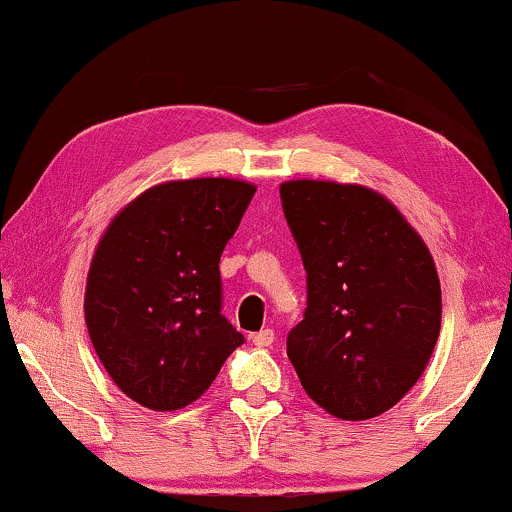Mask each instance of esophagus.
I'll use <instances>...</instances> for the list:
<instances>
[{
	"label": "esophagus",
	"mask_w": 512,
	"mask_h": 512,
	"mask_svg": "<svg viewBox=\"0 0 512 512\" xmlns=\"http://www.w3.org/2000/svg\"><path fill=\"white\" fill-rule=\"evenodd\" d=\"M271 342H274V331L271 328H262L260 333L252 335V345L255 347H271Z\"/></svg>",
	"instance_id": "esophagus-1"
}]
</instances>
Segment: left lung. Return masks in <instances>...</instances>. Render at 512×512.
<instances>
[{
  "label": "left lung",
  "instance_id": "1",
  "mask_svg": "<svg viewBox=\"0 0 512 512\" xmlns=\"http://www.w3.org/2000/svg\"><path fill=\"white\" fill-rule=\"evenodd\" d=\"M281 200L307 269L290 364L331 416H380L418 383L437 345L435 260L397 205L368 186L290 179Z\"/></svg>",
  "mask_w": 512,
  "mask_h": 512
}]
</instances>
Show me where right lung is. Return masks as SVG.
<instances>
[{
	"mask_svg": "<svg viewBox=\"0 0 512 512\" xmlns=\"http://www.w3.org/2000/svg\"><path fill=\"white\" fill-rule=\"evenodd\" d=\"M257 186L172 179L106 226L84 288V321L111 380L151 411L196 401L243 335L219 314V257Z\"/></svg>",
	"mask_w": 512,
	"mask_h": 512,
	"instance_id": "obj_1",
	"label": "right lung"
}]
</instances>
